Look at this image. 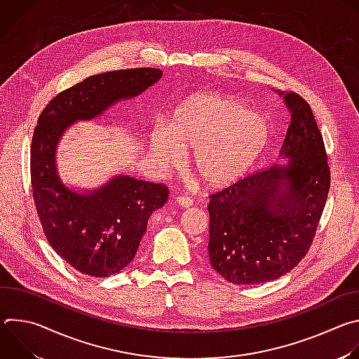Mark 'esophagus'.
I'll list each match as a JSON object with an SVG mask.
<instances>
[{"mask_svg": "<svg viewBox=\"0 0 359 359\" xmlns=\"http://www.w3.org/2000/svg\"><path fill=\"white\" fill-rule=\"evenodd\" d=\"M176 203H177V206L182 209H189L193 206V200L190 197H177Z\"/></svg>", "mask_w": 359, "mask_h": 359, "instance_id": "34e87169", "label": "esophagus"}]
</instances>
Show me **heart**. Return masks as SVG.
Instances as JSON below:
<instances>
[{"mask_svg":"<svg viewBox=\"0 0 359 359\" xmlns=\"http://www.w3.org/2000/svg\"><path fill=\"white\" fill-rule=\"evenodd\" d=\"M270 139L267 121L234 96L194 92L170 111L166 125H156L147 137L151 161L161 169L176 168L180 151L209 189L240 182L262 156Z\"/></svg>","mask_w":359,"mask_h":359,"instance_id":"obj_1","label":"heart"}]
</instances>
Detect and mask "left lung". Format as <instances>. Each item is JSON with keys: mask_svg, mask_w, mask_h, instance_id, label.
<instances>
[{"mask_svg": "<svg viewBox=\"0 0 359 359\" xmlns=\"http://www.w3.org/2000/svg\"><path fill=\"white\" fill-rule=\"evenodd\" d=\"M291 122L277 163L212 194L209 255L233 284H260L291 271L309 251L330 190V168L310 105L278 92Z\"/></svg>", "mask_w": 359, "mask_h": 359, "instance_id": "obj_1", "label": "left lung"}]
</instances>
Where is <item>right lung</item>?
I'll return each mask as SVG.
<instances>
[{
	"label": "right lung",
	"mask_w": 359,
	"mask_h": 359,
	"mask_svg": "<svg viewBox=\"0 0 359 359\" xmlns=\"http://www.w3.org/2000/svg\"><path fill=\"white\" fill-rule=\"evenodd\" d=\"M162 75L161 69L136 68L89 76L57 95L38 118L31 147L36 212L50 247L82 274L109 277L123 270L135 259L150 215L168 201L169 190L125 173L95 189L69 187L58 172V144L72 125L100 118Z\"/></svg>",
	"instance_id": "add662e5"
}]
</instances>
